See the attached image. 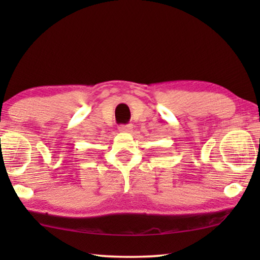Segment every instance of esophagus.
Listing matches in <instances>:
<instances>
[{
  "label": "esophagus",
  "instance_id": "34e87169",
  "mask_svg": "<svg viewBox=\"0 0 260 260\" xmlns=\"http://www.w3.org/2000/svg\"><path fill=\"white\" fill-rule=\"evenodd\" d=\"M119 131L124 132V133H129V132L133 131V125H132V124L121 125V126H119Z\"/></svg>",
  "mask_w": 260,
  "mask_h": 260
}]
</instances>
